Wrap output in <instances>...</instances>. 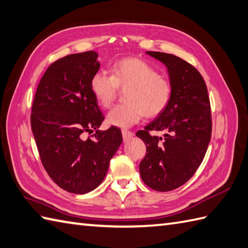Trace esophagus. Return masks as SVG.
I'll return each mask as SVG.
<instances>
[{"label":"esophagus","mask_w":248,"mask_h":248,"mask_svg":"<svg viewBox=\"0 0 248 248\" xmlns=\"http://www.w3.org/2000/svg\"><path fill=\"white\" fill-rule=\"evenodd\" d=\"M122 136H123V140L127 141L134 137V133H131V131H128V130H123Z\"/></svg>","instance_id":"34e87169"}]
</instances>
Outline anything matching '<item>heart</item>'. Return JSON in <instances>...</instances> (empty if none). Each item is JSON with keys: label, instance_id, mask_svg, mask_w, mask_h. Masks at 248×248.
Here are the masks:
<instances>
[{"label": "heart", "instance_id": "1", "mask_svg": "<svg viewBox=\"0 0 248 248\" xmlns=\"http://www.w3.org/2000/svg\"><path fill=\"white\" fill-rule=\"evenodd\" d=\"M112 76L103 70L96 72L90 88L99 105L108 108L121 89H128L124 105H118L107 114V122L120 128H129L143 115L154 118L168 106L172 89L168 80L160 77L149 63L141 59L120 60L112 68Z\"/></svg>", "mask_w": 248, "mask_h": 248}]
</instances>
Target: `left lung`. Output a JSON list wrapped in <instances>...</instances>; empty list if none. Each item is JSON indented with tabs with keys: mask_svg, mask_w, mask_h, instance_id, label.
<instances>
[{
	"mask_svg": "<svg viewBox=\"0 0 248 248\" xmlns=\"http://www.w3.org/2000/svg\"><path fill=\"white\" fill-rule=\"evenodd\" d=\"M145 53L165 64L172 93L163 112L136 134L146 145L139 170L149 187L169 191L185 184L203 160L212 133L208 89L186 61L164 52ZM150 130L164 131V137L151 136Z\"/></svg>",
	"mask_w": 248,
	"mask_h": 248,
	"instance_id": "8db88e82",
	"label": "left lung"
}]
</instances>
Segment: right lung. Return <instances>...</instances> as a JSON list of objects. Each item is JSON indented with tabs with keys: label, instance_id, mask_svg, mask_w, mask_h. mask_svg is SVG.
<instances>
[{
	"label": "right lung",
	"instance_id": "right-lung-1",
	"mask_svg": "<svg viewBox=\"0 0 248 248\" xmlns=\"http://www.w3.org/2000/svg\"><path fill=\"white\" fill-rule=\"evenodd\" d=\"M98 53L69 54L50 65L35 93L31 126L40 159L61 188L87 194L104 181L123 141L118 127L100 130L104 115L90 88ZM96 131L93 139L85 132Z\"/></svg>",
	"mask_w": 248,
	"mask_h": 248
}]
</instances>
